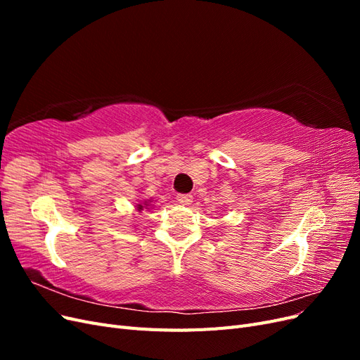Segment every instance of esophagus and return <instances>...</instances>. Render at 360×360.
I'll return each instance as SVG.
<instances>
[{
  "label": "esophagus",
  "instance_id": "34e87169",
  "mask_svg": "<svg viewBox=\"0 0 360 360\" xmlns=\"http://www.w3.org/2000/svg\"><path fill=\"white\" fill-rule=\"evenodd\" d=\"M177 201L183 205H189L192 202V195L191 193H179L177 195Z\"/></svg>",
  "mask_w": 360,
  "mask_h": 360
}]
</instances>
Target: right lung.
Wrapping results in <instances>:
<instances>
[{
	"instance_id": "1",
	"label": "right lung",
	"mask_w": 360,
	"mask_h": 360,
	"mask_svg": "<svg viewBox=\"0 0 360 360\" xmlns=\"http://www.w3.org/2000/svg\"><path fill=\"white\" fill-rule=\"evenodd\" d=\"M148 202H150V201H146V202H144V205L147 207V205H148ZM144 205H141V204H138V210H143V209H144Z\"/></svg>"
}]
</instances>
